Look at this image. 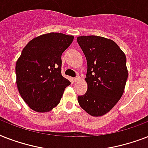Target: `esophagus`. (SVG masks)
<instances>
[{"label":"esophagus","instance_id":"esophagus-1","mask_svg":"<svg viewBox=\"0 0 148 148\" xmlns=\"http://www.w3.org/2000/svg\"><path fill=\"white\" fill-rule=\"evenodd\" d=\"M79 79H80L79 76H77V77H75V78H74V79H73V81H74V82H78Z\"/></svg>","mask_w":148,"mask_h":148}]
</instances>
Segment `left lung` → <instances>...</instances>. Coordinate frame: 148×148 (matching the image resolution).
Listing matches in <instances>:
<instances>
[{"instance_id":"left-lung-1","label":"left lung","mask_w":148,"mask_h":148,"mask_svg":"<svg viewBox=\"0 0 148 148\" xmlns=\"http://www.w3.org/2000/svg\"><path fill=\"white\" fill-rule=\"evenodd\" d=\"M77 42L87 60L88 89L78 96L80 107L92 116L111 111L125 91L128 71L126 56L114 41L98 36H82Z\"/></svg>"}]
</instances>
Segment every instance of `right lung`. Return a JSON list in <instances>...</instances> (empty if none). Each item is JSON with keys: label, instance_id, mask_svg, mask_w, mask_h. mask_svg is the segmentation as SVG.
<instances>
[{"label": "right lung", "instance_id": "1", "mask_svg": "<svg viewBox=\"0 0 148 148\" xmlns=\"http://www.w3.org/2000/svg\"><path fill=\"white\" fill-rule=\"evenodd\" d=\"M74 36L49 33L36 36L23 48L16 62V86L32 110L48 112L59 105L70 82L61 74V56Z\"/></svg>", "mask_w": 148, "mask_h": 148}]
</instances>
